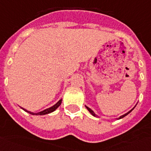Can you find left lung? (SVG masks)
Instances as JSON below:
<instances>
[{"label": "left lung", "instance_id": "1", "mask_svg": "<svg viewBox=\"0 0 151 151\" xmlns=\"http://www.w3.org/2000/svg\"><path fill=\"white\" fill-rule=\"evenodd\" d=\"M85 107L87 108V109H88V110L89 111V113H91V114H92V116H97V115H96V114L95 113H94V112H93V111L92 110V109H90V108L87 107V106H85ZM132 109L131 110H130V111H129L128 113H125V114H124V115H122V116H120V117H118V119H121V118H123V117H124V116H126V115H128L129 113H130V112H131V111L133 110V109Z\"/></svg>", "mask_w": 151, "mask_h": 151}]
</instances>
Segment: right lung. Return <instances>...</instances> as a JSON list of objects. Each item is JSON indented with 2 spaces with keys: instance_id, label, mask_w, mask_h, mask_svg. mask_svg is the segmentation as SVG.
Returning a JSON list of instances; mask_svg holds the SVG:
<instances>
[{
  "instance_id": "add662e5",
  "label": "right lung",
  "mask_w": 151,
  "mask_h": 151,
  "mask_svg": "<svg viewBox=\"0 0 151 151\" xmlns=\"http://www.w3.org/2000/svg\"><path fill=\"white\" fill-rule=\"evenodd\" d=\"M61 103H62V99L61 100H59L57 103H56L55 105H53L52 107L50 108H48V109H45V110L43 111H41V112H39V113H32V112H29V111L26 110V109H22L23 110H25L26 112H27V113H30V114H32V115H45V114H48V113H52V112H54V111L57 108L59 107V105L61 104Z\"/></svg>"
}]
</instances>
